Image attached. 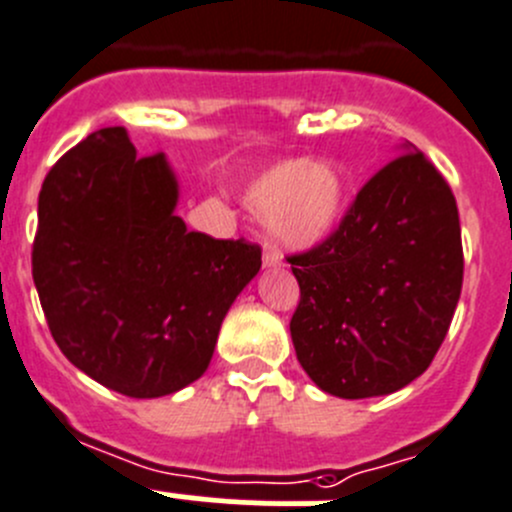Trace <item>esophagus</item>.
<instances>
[{
	"label": "esophagus",
	"mask_w": 512,
	"mask_h": 512,
	"mask_svg": "<svg viewBox=\"0 0 512 512\" xmlns=\"http://www.w3.org/2000/svg\"><path fill=\"white\" fill-rule=\"evenodd\" d=\"M263 268H266V271H273V268H281V258H278V254H273V251H266V254H263Z\"/></svg>",
	"instance_id": "esophagus-1"
}]
</instances>
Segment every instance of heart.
Instances as JSON below:
<instances>
[{
  "mask_svg": "<svg viewBox=\"0 0 512 512\" xmlns=\"http://www.w3.org/2000/svg\"><path fill=\"white\" fill-rule=\"evenodd\" d=\"M351 184L338 161L283 159L258 171L244 204L261 216L268 236L286 251H311L331 239L348 209Z\"/></svg>",
  "mask_w": 512,
  "mask_h": 512,
  "instance_id": "heart-1",
  "label": "heart"
}]
</instances>
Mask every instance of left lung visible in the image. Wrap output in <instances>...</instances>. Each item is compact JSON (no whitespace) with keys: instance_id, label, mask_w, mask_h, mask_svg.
Returning a JSON list of instances; mask_svg holds the SVG:
<instances>
[{"instance_id":"left-lung-1","label":"left lung","mask_w":512,"mask_h":512,"mask_svg":"<svg viewBox=\"0 0 512 512\" xmlns=\"http://www.w3.org/2000/svg\"><path fill=\"white\" fill-rule=\"evenodd\" d=\"M336 234L291 256L301 303L298 363L323 393L376 398L416 381L438 353L463 286L453 191L413 144H398Z\"/></svg>"}]
</instances>
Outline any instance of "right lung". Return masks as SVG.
I'll return each instance as SVG.
<instances>
[{
    "label": "right lung",
    "instance_id": "add662e5",
    "mask_svg": "<svg viewBox=\"0 0 512 512\" xmlns=\"http://www.w3.org/2000/svg\"><path fill=\"white\" fill-rule=\"evenodd\" d=\"M164 154L136 156L129 131L89 134L47 174L34 286L64 356L101 386L161 398L204 376L231 303L261 249L186 229Z\"/></svg>",
    "mask_w": 512,
    "mask_h": 512
}]
</instances>
